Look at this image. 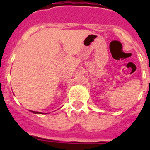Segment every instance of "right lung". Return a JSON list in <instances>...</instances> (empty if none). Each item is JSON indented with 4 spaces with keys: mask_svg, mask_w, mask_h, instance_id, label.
<instances>
[{
    "mask_svg": "<svg viewBox=\"0 0 150 150\" xmlns=\"http://www.w3.org/2000/svg\"><path fill=\"white\" fill-rule=\"evenodd\" d=\"M32 113H33V114H41L40 112H37V111H33V110H30Z\"/></svg>",
    "mask_w": 150,
    "mask_h": 150,
    "instance_id": "obj_1",
    "label": "right lung"
}]
</instances>
